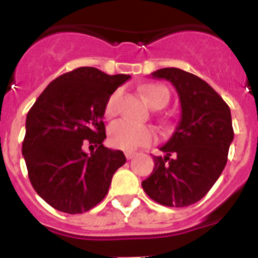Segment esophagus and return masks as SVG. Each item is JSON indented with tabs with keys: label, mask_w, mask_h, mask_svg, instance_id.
Here are the masks:
<instances>
[{
	"label": "esophagus",
	"mask_w": 258,
	"mask_h": 258,
	"mask_svg": "<svg viewBox=\"0 0 258 258\" xmlns=\"http://www.w3.org/2000/svg\"><path fill=\"white\" fill-rule=\"evenodd\" d=\"M125 156H126L127 160H132V159L136 156V154H134V152H125Z\"/></svg>",
	"instance_id": "esophagus-1"
}]
</instances>
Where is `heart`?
Here are the masks:
<instances>
[{
    "mask_svg": "<svg viewBox=\"0 0 258 258\" xmlns=\"http://www.w3.org/2000/svg\"><path fill=\"white\" fill-rule=\"evenodd\" d=\"M142 93L147 103L151 107L165 106L169 101V92L168 89L157 84H150L142 88ZM121 92L116 90L109 95L107 99L104 113L106 116H113L117 112L118 101H120ZM155 140V132L146 125L133 124L127 120H117L112 122L108 127V142L115 149L133 151V150L147 146Z\"/></svg>",
    "mask_w": 258,
    "mask_h": 258,
    "instance_id": "heart-1",
    "label": "heart"
}]
</instances>
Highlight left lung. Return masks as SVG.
<instances>
[{
	"label": "left lung",
	"mask_w": 258,
	"mask_h": 258,
	"mask_svg": "<svg viewBox=\"0 0 258 258\" xmlns=\"http://www.w3.org/2000/svg\"><path fill=\"white\" fill-rule=\"evenodd\" d=\"M151 76L174 86L181 118L169 141L160 147L165 156H154L155 168L142 187L161 206H191L206 197L226 165L234 140L231 112L211 85L190 72L161 68Z\"/></svg>",
	"instance_id": "obj_1"
}]
</instances>
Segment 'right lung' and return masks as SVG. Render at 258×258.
<instances>
[{
  "label": "right lung",
  "instance_id": "right-lung-1",
  "mask_svg": "<svg viewBox=\"0 0 258 258\" xmlns=\"http://www.w3.org/2000/svg\"><path fill=\"white\" fill-rule=\"evenodd\" d=\"M129 79L76 68L51 81L29 109L22 152L32 186L52 208L84 213L108 192L126 159L103 146L102 120L109 95ZM86 139L97 147L90 155L82 150Z\"/></svg>",
  "mask_w": 258,
  "mask_h": 258
}]
</instances>
